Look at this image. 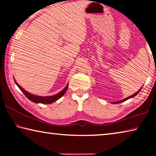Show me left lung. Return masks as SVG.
I'll return each instance as SVG.
<instances>
[{"label":"left lung","instance_id":"left-lung-1","mask_svg":"<svg viewBox=\"0 0 156 156\" xmlns=\"http://www.w3.org/2000/svg\"><path fill=\"white\" fill-rule=\"evenodd\" d=\"M142 89V88H141ZM141 89H140V90L138 91H137L136 94H134L133 95H132V96H129V97H128V98H125V99H124V100H120V101H118V102H113V103H114V104H118V103H120V102H124V101H125V100H128V99H129V98H133L134 96H136L137 94H138V93H139V91H140V90H141Z\"/></svg>","mask_w":156,"mask_h":156}]
</instances>
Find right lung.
I'll return each mask as SVG.
<instances>
[{
    "mask_svg": "<svg viewBox=\"0 0 156 156\" xmlns=\"http://www.w3.org/2000/svg\"><path fill=\"white\" fill-rule=\"evenodd\" d=\"M14 82H15V83L17 84V86L18 87H19L21 91H22L23 93L25 95V96L27 97L29 100H30L31 101H32L33 102H36V103H42V104H50V103H52V102H56L57 100L60 98H61L63 95L65 94L66 91H67V89L68 88V85H69V84H67V85L65 87L64 89H62V90L60 91V93L54 95V96L43 97V96H35V95L30 94L29 92L26 91L25 89H23L22 87H21L19 84L16 83V81L15 80V79H14Z\"/></svg>",
    "mask_w": 156,
    "mask_h": 156,
    "instance_id": "right-lung-1",
    "label": "right lung"
}]
</instances>
